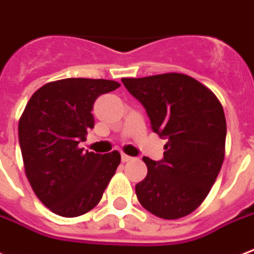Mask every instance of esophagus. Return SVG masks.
Instances as JSON below:
<instances>
[{
    "label": "esophagus",
    "instance_id": "34e87169",
    "mask_svg": "<svg viewBox=\"0 0 254 254\" xmlns=\"http://www.w3.org/2000/svg\"><path fill=\"white\" fill-rule=\"evenodd\" d=\"M121 158H123L124 162H127V161H130V160H133V157L127 156V154H125V153H123V154H121Z\"/></svg>",
    "mask_w": 254,
    "mask_h": 254
}]
</instances>
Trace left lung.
<instances>
[{"label": "left lung", "instance_id": "8db88e82", "mask_svg": "<svg viewBox=\"0 0 254 254\" xmlns=\"http://www.w3.org/2000/svg\"><path fill=\"white\" fill-rule=\"evenodd\" d=\"M121 81L145 108L152 130L168 140L161 161L142 158L148 174L135 185L137 198L160 218L185 217L205 200L221 169L222 105L212 90L181 73Z\"/></svg>", "mask_w": 254, "mask_h": 254}]
</instances>
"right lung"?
Listing matches in <instances>:
<instances>
[{"label":"right lung","instance_id":"1","mask_svg":"<svg viewBox=\"0 0 254 254\" xmlns=\"http://www.w3.org/2000/svg\"><path fill=\"white\" fill-rule=\"evenodd\" d=\"M120 88L119 82L65 78L44 85L26 104L18 123L25 173L36 196L63 217H77L101 200L121 161L78 148L94 127L97 97Z\"/></svg>","mask_w":254,"mask_h":254}]
</instances>
